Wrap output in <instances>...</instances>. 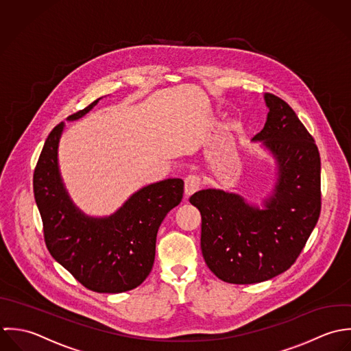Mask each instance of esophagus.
<instances>
[{
	"instance_id": "obj_1",
	"label": "esophagus",
	"mask_w": 351,
	"mask_h": 351,
	"mask_svg": "<svg viewBox=\"0 0 351 351\" xmlns=\"http://www.w3.org/2000/svg\"><path fill=\"white\" fill-rule=\"evenodd\" d=\"M201 187V178L198 175H189L184 179V194L186 197L193 195L194 193H197Z\"/></svg>"
}]
</instances>
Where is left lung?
<instances>
[{
    "label": "left lung",
    "mask_w": 351,
    "mask_h": 351,
    "mask_svg": "<svg viewBox=\"0 0 351 351\" xmlns=\"http://www.w3.org/2000/svg\"><path fill=\"white\" fill-rule=\"evenodd\" d=\"M265 128L252 138L273 154L278 179L265 209L233 193L202 190L190 202L202 215L201 248L208 267L228 283L271 280L298 258L322 209L320 154L291 107L273 93Z\"/></svg>",
    "instance_id": "8db88e82"
}]
</instances>
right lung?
I'll return each instance as SVG.
<instances>
[{
  "label": "right lung",
  "mask_w": 351,
  "mask_h": 351,
  "mask_svg": "<svg viewBox=\"0 0 351 351\" xmlns=\"http://www.w3.org/2000/svg\"><path fill=\"white\" fill-rule=\"evenodd\" d=\"M100 99L71 115L75 121ZM64 122L49 134L34 172V195L51 256L82 286L97 293H122L140 286L156 255L157 230L183 198L184 182L167 179L133 194L104 218L85 215L69 198L58 168Z\"/></svg>",
  "instance_id": "1"
}]
</instances>
